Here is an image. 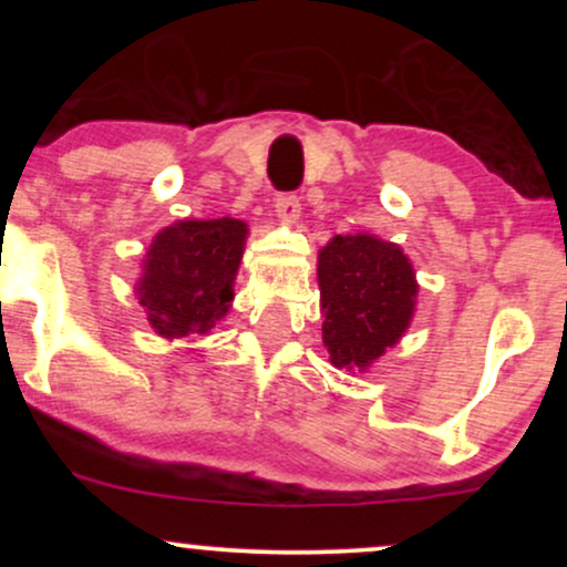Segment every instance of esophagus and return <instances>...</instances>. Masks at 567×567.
I'll use <instances>...</instances> for the list:
<instances>
[{"mask_svg": "<svg viewBox=\"0 0 567 567\" xmlns=\"http://www.w3.org/2000/svg\"><path fill=\"white\" fill-rule=\"evenodd\" d=\"M277 218L282 220V224H298V218H301V202L298 197H292V194H282V197H277Z\"/></svg>", "mask_w": 567, "mask_h": 567, "instance_id": "esophagus-1", "label": "esophagus"}]
</instances>
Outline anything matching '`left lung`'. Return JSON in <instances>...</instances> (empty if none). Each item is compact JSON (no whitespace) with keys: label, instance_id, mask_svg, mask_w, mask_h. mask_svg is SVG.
Segmentation results:
<instances>
[{"label":"left lung","instance_id":"left-lung-1","mask_svg":"<svg viewBox=\"0 0 567 567\" xmlns=\"http://www.w3.org/2000/svg\"><path fill=\"white\" fill-rule=\"evenodd\" d=\"M317 279L330 362L365 373L413 320L419 296L413 266L394 243L373 234H338L320 250Z\"/></svg>","mask_w":567,"mask_h":567}]
</instances>
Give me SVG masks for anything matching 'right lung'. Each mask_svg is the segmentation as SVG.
I'll return each mask as SVG.
<instances>
[{
    "mask_svg": "<svg viewBox=\"0 0 567 567\" xmlns=\"http://www.w3.org/2000/svg\"><path fill=\"white\" fill-rule=\"evenodd\" d=\"M247 224L178 220L152 239L135 285L148 324L162 338L207 336L229 311Z\"/></svg>",
    "mask_w": 567,
    "mask_h": 567,
    "instance_id": "obj_1",
    "label": "right lung"
}]
</instances>
